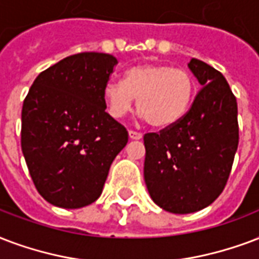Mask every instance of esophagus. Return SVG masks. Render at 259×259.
I'll use <instances>...</instances> for the list:
<instances>
[{"label": "esophagus", "mask_w": 259, "mask_h": 259, "mask_svg": "<svg viewBox=\"0 0 259 259\" xmlns=\"http://www.w3.org/2000/svg\"><path fill=\"white\" fill-rule=\"evenodd\" d=\"M129 137L132 140H140V138H143V134L140 132H136V130H129Z\"/></svg>", "instance_id": "1"}]
</instances>
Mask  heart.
I'll list each match as a JSON object with an SVG mask.
<instances>
[{"instance_id":"obj_1","label":"heart","mask_w":259,"mask_h":259,"mask_svg":"<svg viewBox=\"0 0 259 259\" xmlns=\"http://www.w3.org/2000/svg\"><path fill=\"white\" fill-rule=\"evenodd\" d=\"M194 91V78L185 69L145 64L127 70L123 82L110 80L103 88V98L107 111L116 119L125 116L137 99L138 112L149 125L161 129L186 115Z\"/></svg>"}]
</instances>
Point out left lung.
I'll return each mask as SVG.
<instances>
[{"mask_svg":"<svg viewBox=\"0 0 259 259\" xmlns=\"http://www.w3.org/2000/svg\"><path fill=\"white\" fill-rule=\"evenodd\" d=\"M189 68L202 85L181 121L144 136V179L167 212L186 214L222 194L239 144L238 104L222 73L197 58Z\"/></svg>","mask_w":259,"mask_h":259,"instance_id":"1","label":"left lung"}]
</instances>
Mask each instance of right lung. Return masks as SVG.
I'll return each instance as SVG.
<instances>
[{
  "instance_id": "add662e5",
  "label": "right lung",
  "mask_w": 259,
  "mask_h": 259,
  "mask_svg": "<svg viewBox=\"0 0 259 259\" xmlns=\"http://www.w3.org/2000/svg\"><path fill=\"white\" fill-rule=\"evenodd\" d=\"M118 64L78 53L43 70L25 96L21 151L39 194L65 209L98 200L127 130L106 112L103 88Z\"/></svg>"
}]
</instances>
